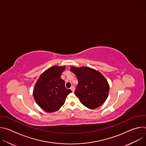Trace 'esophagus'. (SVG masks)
<instances>
[{
  "instance_id": "obj_1",
  "label": "esophagus",
  "mask_w": 146,
  "mask_h": 146,
  "mask_svg": "<svg viewBox=\"0 0 146 146\" xmlns=\"http://www.w3.org/2000/svg\"><path fill=\"white\" fill-rule=\"evenodd\" d=\"M70 90L72 91L73 92H74V86H72L71 88H70Z\"/></svg>"
}]
</instances>
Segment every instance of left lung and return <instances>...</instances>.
Listing matches in <instances>:
<instances>
[{"label": "left lung", "mask_w": 146, "mask_h": 146, "mask_svg": "<svg viewBox=\"0 0 146 146\" xmlns=\"http://www.w3.org/2000/svg\"><path fill=\"white\" fill-rule=\"evenodd\" d=\"M70 70L78 80L74 94L83 105L95 109L104 103L109 92V83L105 77L88 67L72 66Z\"/></svg>", "instance_id": "1"}]
</instances>
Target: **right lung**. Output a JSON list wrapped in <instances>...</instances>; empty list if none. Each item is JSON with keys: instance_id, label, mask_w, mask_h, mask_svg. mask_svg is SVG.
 Instances as JSON below:
<instances>
[{"instance_id": "obj_1", "label": "right lung", "mask_w": 146, "mask_h": 146, "mask_svg": "<svg viewBox=\"0 0 146 146\" xmlns=\"http://www.w3.org/2000/svg\"><path fill=\"white\" fill-rule=\"evenodd\" d=\"M65 66H52L41 74L33 88V95L37 105L48 113L59 110L72 92L60 77Z\"/></svg>"}]
</instances>
